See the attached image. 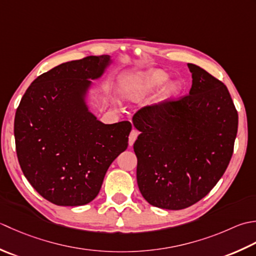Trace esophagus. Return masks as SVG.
Returning <instances> with one entry per match:
<instances>
[{"label":"esophagus","mask_w":256,"mask_h":256,"mask_svg":"<svg viewBox=\"0 0 256 256\" xmlns=\"http://www.w3.org/2000/svg\"><path fill=\"white\" fill-rule=\"evenodd\" d=\"M138 134H139L138 130L134 128L132 130V132H130V134H129V146L134 144V142H136V139H137V137H138Z\"/></svg>","instance_id":"esophagus-1"}]
</instances>
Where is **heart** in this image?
Returning a JSON list of instances; mask_svg holds the SVG:
<instances>
[{"mask_svg":"<svg viewBox=\"0 0 256 256\" xmlns=\"http://www.w3.org/2000/svg\"><path fill=\"white\" fill-rule=\"evenodd\" d=\"M169 80V75L162 70H150L142 74L132 77L126 82L124 92L130 100L137 102L144 98L152 92L158 90L162 87ZM179 92V85L176 82H172L166 86L164 90V95L171 97Z\"/></svg>","mask_w":256,"mask_h":256,"instance_id":"1","label":"heart"}]
</instances>
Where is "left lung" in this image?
Returning a JSON list of instances; mask_svg holds the SVG:
<instances>
[{"label":"left lung","mask_w":256,"mask_h":256,"mask_svg":"<svg viewBox=\"0 0 256 256\" xmlns=\"http://www.w3.org/2000/svg\"><path fill=\"white\" fill-rule=\"evenodd\" d=\"M189 95L146 106L132 122L137 184L151 206L181 210L204 198L233 154L238 116L226 86L201 67Z\"/></svg>","instance_id":"8db88e82"}]
</instances>
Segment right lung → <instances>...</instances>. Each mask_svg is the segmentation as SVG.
<instances>
[{"mask_svg": "<svg viewBox=\"0 0 256 256\" xmlns=\"http://www.w3.org/2000/svg\"><path fill=\"white\" fill-rule=\"evenodd\" d=\"M109 62V55L87 56L54 67L30 84L15 114L20 169L56 206L95 199L109 166L128 147L132 124L100 122L84 99L90 80L100 77Z\"/></svg>", "mask_w": 256, "mask_h": 256, "instance_id": "add662e5", "label": "right lung"}]
</instances>
